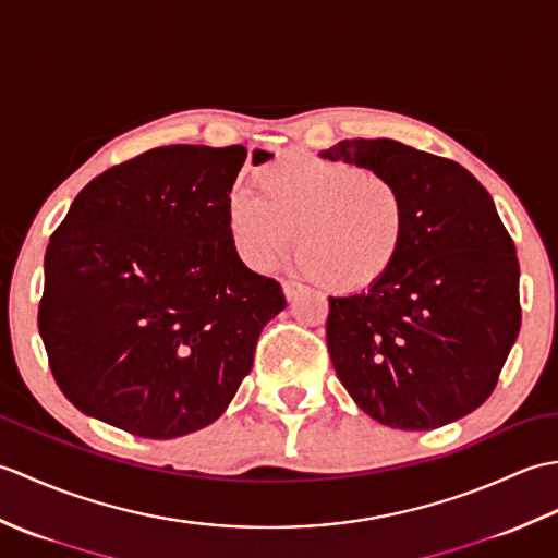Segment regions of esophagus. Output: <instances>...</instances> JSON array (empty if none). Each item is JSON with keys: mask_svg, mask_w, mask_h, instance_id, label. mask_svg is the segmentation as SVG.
<instances>
[{"mask_svg": "<svg viewBox=\"0 0 558 558\" xmlns=\"http://www.w3.org/2000/svg\"><path fill=\"white\" fill-rule=\"evenodd\" d=\"M302 290H304V288L300 286V282H294V280H282V294H286V300H288V302L298 300Z\"/></svg>", "mask_w": 558, "mask_h": 558, "instance_id": "1", "label": "esophagus"}]
</instances>
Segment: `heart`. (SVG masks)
I'll use <instances>...</instances> for the list:
<instances>
[{"label": "heart", "mask_w": 558, "mask_h": 558, "mask_svg": "<svg viewBox=\"0 0 558 558\" xmlns=\"http://www.w3.org/2000/svg\"><path fill=\"white\" fill-rule=\"evenodd\" d=\"M256 194L225 204L236 258L266 272L286 256L298 230V268L338 292L381 282L408 244L410 218L390 177L314 153L286 150L254 170Z\"/></svg>", "instance_id": "b5f03b06"}]
</instances>
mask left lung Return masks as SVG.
<instances>
[{"mask_svg":"<svg viewBox=\"0 0 558 558\" xmlns=\"http://www.w3.org/2000/svg\"><path fill=\"white\" fill-rule=\"evenodd\" d=\"M322 158L390 177L410 232L364 292L328 298L340 384L372 420L426 432L477 410L520 330L518 256L494 201L462 165L393 138H345Z\"/></svg>","mask_w":558,"mask_h":558,"instance_id":"left-lung-1","label":"left lung"}]
</instances>
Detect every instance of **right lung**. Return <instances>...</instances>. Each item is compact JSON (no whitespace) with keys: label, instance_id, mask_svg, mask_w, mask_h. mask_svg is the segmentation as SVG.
Masks as SVG:
<instances>
[{"label":"right lung","instance_id":"right-lung-1","mask_svg":"<svg viewBox=\"0 0 558 558\" xmlns=\"http://www.w3.org/2000/svg\"><path fill=\"white\" fill-rule=\"evenodd\" d=\"M272 158L254 150V165ZM244 146H162L81 189L45 252L38 328L83 414L144 438L204 429L286 310L225 230Z\"/></svg>","mask_w":558,"mask_h":558}]
</instances>
